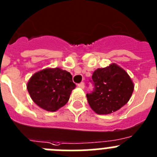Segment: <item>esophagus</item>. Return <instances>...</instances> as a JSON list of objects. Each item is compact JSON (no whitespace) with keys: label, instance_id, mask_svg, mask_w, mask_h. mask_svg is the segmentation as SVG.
<instances>
[{"label":"esophagus","instance_id":"obj_1","mask_svg":"<svg viewBox=\"0 0 157 157\" xmlns=\"http://www.w3.org/2000/svg\"><path fill=\"white\" fill-rule=\"evenodd\" d=\"M78 87H79V88H81V89H84L85 85H84V83H83V82H80V83H78Z\"/></svg>","mask_w":157,"mask_h":157}]
</instances>
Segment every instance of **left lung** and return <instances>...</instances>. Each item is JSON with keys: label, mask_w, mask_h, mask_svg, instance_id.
Returning a JSON list of instances; mask_svg holds the SVG:
<instances>
[{"label": "left lung", "mask_w": 157, "mask_h": 157, "mask_svg": "<svg viewBox=\"0 0 157 157\" xmlns=\"http://www.w3.org/2000/svg\"><path fill=\"white\" fill-rule=\"evenodd\" d=\"M93 90L86 94L91 108L98 114H108L128 103L134 90L131 78L124 69L112 64L93 72Z\"/></svg>", "instance_id": "left-lung-1"}]
</instances>
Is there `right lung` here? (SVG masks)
<instances>
[{
  "label": "right lung",
  "mask_w": 157,
  "mask_h": 157,
  "mask_svg": "<svg viewBox=\"0 0 157 157\" xmlns=\"http://www.w3.org/2000/svg\"><path fill=\"white\" fill-rule=\"evenodd\" d=\"M75 88L71 75L59 67L35 73L27 84L32 100L41 108L52 112L67 103Z\"/></svg>",
  "instance_id": "obj_1"
}]
</instances>
